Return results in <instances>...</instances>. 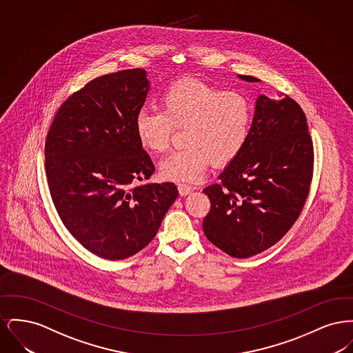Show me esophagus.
I'll list each match as a JSON object with an SVG mask.
<instances>
[{"label":"esophagus","mask_w":353,"mask_h":353,"mask_svg":"<svg viewBox=\"0 0 353 353\" xmlns=\"http://www.w3.org/2000/svg\"><path fill=\"white\" fill-rule=\"evenodd\" d=\"M177 188H179V193H180L181 196H186V194H189V193L193 190V186H190V185L188 184H179L177 185Z\"/></svg>","instance_id":"obj_1"}]
</instances>
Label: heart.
<instances>
[{"label": "heart", "instance_id": "b5f03b06", "mask_svg": "<svg viewBox=\"0 0 353 353\" xmlns=\"http://www.w3.org/2000/svg\"><path fill=\"white\" fill-rule=\"evenodd\" d=\"M252 120V105L245 97L189 78L169 85L160 110L141 108L134 132L144 148L163 152L173 128L185 127L186 147L164 157L160 172L168 180L196 181L210 163L225 167L238 157L249 140Z\"/></svg>", "mask_w": 353, "mask_h": 353}]
</instances>
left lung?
I'll list each match as a JSON object with an SVG mask.
<instances>
[{"mask_svg":"<svg viewBox=\"0 0 353 353\" xmlns=\"http://www.w3.org/2000/svg\"><path fill=\"white\" fill-rule=\"evenodd\" d=\"M279 98H256L245 148L219 174V184L203 189L210 200L203 233L234 258L275 245L299 217L310 192L314 147L307 119L296 101Z\"/></svg>","mask_w":353,"mask_h":353,"instance_id":"8db88e82","label":"left lung"}]
</instances>
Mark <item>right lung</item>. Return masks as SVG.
I'll use <instances>...</instances> for the list:
<instances>
[{
    "mask_svg": "<svg viewBox=\"0 0 353 353\" xmlns=\"http://www.w3.org/2000/svg\"><path fill=\"white\" fill-rule=\"evenodd\" d=\"M150 81L143 68L88 82L59 107L45 144L51 199L88 252L120 261L143 250L177 199L173 183L144 184L154 172L136 132Z\"/></svg>",
    "mask_w": 353,
    "mask_h": 353,
    "instance_id": "add662e5",
    "label": "right lung"
}]
</instances>
